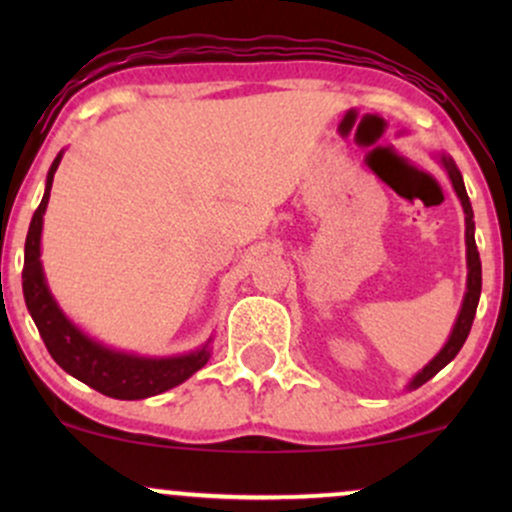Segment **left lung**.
I'll return each instance as SVG.
<instances>
[{"label":"left lung","instance_id":"1","mask_svg":"<svg viewBox=\"0 0 512 512\" xmlns=\"http://www.w3.org/2000/svg\"><path fill=\"white\" fill-rule=\"evenodd\" d=\"M438 161H440V166L448 170V178L452 182V187H455V195L460 197L462 209H464V245H467V291H464L462 308H460V313H457L455 327H452L448 342H445L443 349H440L438 354L433 356L431 361H428L426 366L421 368L419 373H416L414 378L409 380L407 390H416V387L428 383V380H431L433 375L438 373V370H443L452 361V358L460 354L462 344L467 342V334H469V330H472V322H474V315H477V305H479V296H481V260H479V250H477V240H474L472 202H469L467 190H464L462 173H460V168L455 166V161H452V158L445 156V154H440Z\"/></svg>","mask_w":512,"mask_h":512}]
</instances>
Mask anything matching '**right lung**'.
<instances>
[{
  "label": "right lung",
  "instance_id": "obj_1",
  "mask_svg": "<svg viewBox=\"0 0 512 512\" xmlns=\"http://www.w3.org/2000/svg\"><path fill=\"white\" fill-rule=\"evenodd\" d=\"M60 151L48 170L45 195L40 207L35 209L31 226H28L26 250H23V298L31 313L40 337L48 346L50 356L57 366L74 375L101 395L113 399H146L161 395L170 387L185 383L187 378L207 366L211 356V337L199 349L180 356H137L127 351H117L105 346L98 339L88 337L84 330L74 325L52 296L48 279H45L43 262H40V238H43V216L50 202L52 180L62 161Z\"/></svg>",
  "mask_w": 512,
  "mask_h": 512
}]
</instances>
